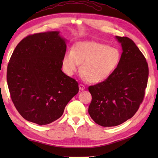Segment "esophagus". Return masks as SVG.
Instances as JSON below:
<instances>
[{
  "instance_id": "1",
  "label": "esophagus",
  "mask_w": 158,
  "mask_h": 158,
  "mask_svg": "<svg viewBox=\"0 0 158 158\" xmlns=\"http://www.w3.org/2000/svg\"><path fill=\"white\" fill-rule=\"evenodd\" d=\"M79 89L81 90H81H83V89H85V87L83 85V84H79Z\"/></svg>"
}]
</instances>
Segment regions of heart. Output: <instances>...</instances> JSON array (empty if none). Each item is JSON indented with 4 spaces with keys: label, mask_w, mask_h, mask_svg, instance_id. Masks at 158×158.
<instances>
[{
    "label": "heart",
    "mask_w": 158,
    "mask_h": 158,
    "mask_svg": "<svg viewBox=\"0 0 158 158\" xmlns=\"http://www.w3.org/2000/svg\"><path fill=\"white\" fill-rule=\"evenodd\" d=\"M122 54L116 48L96 41H79L73 45L71 52H66L62 60V69L72 76L80 69L90 83L105 81L115 73L121 62Z\"/></svg>",
    "instance_id": "heart-1"
}]
</instances>
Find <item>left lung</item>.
<instances>
[{
	"mask_svg": "<svg viewBox=\"0 0 158 158\" xmlns=\"http://www.w3.org/2000/svg\"><path fill=\"white\" fill-rule=\"evenodd\" d=\"M122 48L118 68L109 79L89 87L91 118L98 125L112 127L132 117L145 96L149 76L145 56L132 40L115 36Z\"/></svg>",
	"mask_w": 158,
	"mask_h": 158,
	"instance_id": "8db88e82",
	"label": "left lung"
}]
</instances>
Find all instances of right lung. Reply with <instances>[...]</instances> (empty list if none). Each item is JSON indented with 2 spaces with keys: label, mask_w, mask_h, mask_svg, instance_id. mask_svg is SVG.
Returning <instances> with one entry per match:
<instances>
[{
  "label": "right lung",
  "mask_w": 158,
  "mask_h": 158,
  "mask_svg": "<svg viewBox=\"0 0 158 158\" xmlns=\"http://www.w3.org/2000/svg\"><path fill=\"white\" fill-rule=\"evenodd\" d=\"M66 43L59 31L37 33L22 39L12 53L6 74L9 92L28 122H54L79 92L78 83L62 71Z\"/></svg>",
  "instance_id": "obj_1"
}]
</instances>
